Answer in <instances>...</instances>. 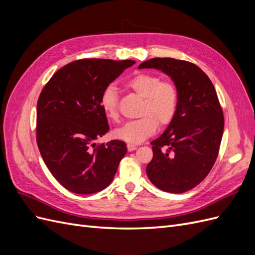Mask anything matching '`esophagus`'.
Instances as JSON below:
<instances>
[{
	"instance_id": "1",
	"label": "esophagus",
	"mask_w": 255,
	"mask_h": 255,
	"mask_svg": "<svg viewBox=\"0 0 255 255\" xmlns=\"http://www.w3.org/2000/svg\"><path fill=\"white\" fill-rule=\"evenodd\" d=\"M127 148H128V152H132V151H134V150H136L137 149V146L136 145H134V144H128L127 145Z\"/></svg>"
}]
</instances>
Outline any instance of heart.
Returning a JSON list of instances; mask_svg holds the SVG:
<instances>
[{
  "mask_svg": "<svg viewBox=\"0 0 255 255\" xmlns=\"http://www.w3.org/2000/svg\"><path fill=\"white\" fill-rule=\"evenodd\" d=\"M126 86L142 98L138 112L140 118L116 128L115 137L130 143H139L155 133L157 127L166 128L170 125L179 105V89L175 83L161 80L157 74L139 72L128 79ZM100 105L110 119L119 120L118 95L113 86L103 89Z\"/></svg>",
  "mask_w": 255,
  "mask_h": 255,
  "instance_id": "obj_1",
  "label": "heart"
}]
</instances>
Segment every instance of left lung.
Returning <instances> with one entry per match:
<instances>
[{"label": "left lung", "mask_w": 255, "mask_h": 255, "mask_svg": "<svg viewBox=\"0 0 255 255\" xmlns=\"http://www.w3.org/2000/svg\"><path fill=\"white\" fill-rule=\"evenodd\" d=\"M143 68L170 75L179 89L176 114L151 142L153 157L145 171L154 186L182 194L201 183L217 159L225 128L222 107L210 78L190 61L152 58L140 64Z\"/></svg>", "instance_id": "obj_1"}]
</instances>
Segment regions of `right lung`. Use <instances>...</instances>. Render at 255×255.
I'll list each match as a JSON object with an SVG mask.
<instances>
[{
	"mask_svg": "<svg viewBox=\"0 0 255 255\" xmlns=\"http://www.w3.org/2000/svg\"><path fill=\"white\" fill-rule=\"evenodd\" d=\"M133 65L134 60H75L54 73L40 92L38 148L53 176L74 194H94L109 186L126 155L125 141H94L110 130L100 96Z\"/></svg>",
	"mask_w": 255,
	"mask_h": 255,
	"instance_id": "1",
	"label": "right lung"
}]
</instances>
